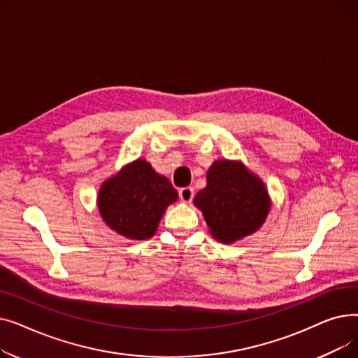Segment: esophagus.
Segmentation results:
<instances>
[{"label":"esophagus","mask_w":358,"mask_h":358,"mask_svg":"<svg viewBox=\"0 0 358 358\" xmlns=\"http://www.w3.org/2000/svg\"><path fill=\"white\" fill-rule=\"evenodd\" d=\"M178 196L184 203H190L194 197L193 187H182V189H180V192H178Z\"/></svg>","instance_id":"34e87169"}]
</instances>
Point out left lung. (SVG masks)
<instances>
[{
  "mask_svg": "<svg viewBox=\"0 0 358 358\" xmlns=\"http://www.w3.org/2000/svg\"><path fill=\"white\" fill-rule=\"evenodd\" d=\"M208 184L194 197L210 234L232 243L255 232L270 210L264 184L239 162L216 161L208 171Z\"/></svg>",
  "mask_w": 358,
  "mask_h": 358,
  "instance_id": "obj_1",
  "label": "left lung"
}]
</instances>
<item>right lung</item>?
Returning <instances> with one entry per match:
<instances>
[{"label":"right lung","instance_id":"right-lung-1","mask_svg":"<svg viewBox=\"0 0 358 358\" xmlns=\"http://www.w3.org/2000/svg\"><path fill=\"white\" fill-rule=\"evenodd\" d=\"M178 193L145 159L131 162L107 180L99 193V210L108 227L130 239L154 236L158 223Z\"/></svg>","mask_w":358,"mask_h":358}]
</instances>
